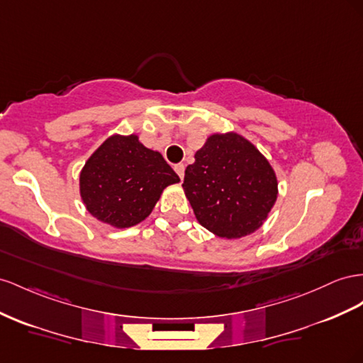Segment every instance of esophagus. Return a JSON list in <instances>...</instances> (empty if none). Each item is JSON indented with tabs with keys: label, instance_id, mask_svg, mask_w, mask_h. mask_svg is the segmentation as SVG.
<instances>
[{
	"label": "esophagus",
	"instance_id": "obj_1",
	"mask_svg": "<svg viewBox=\"0 0 363 363\" xmlns=\"http://www.w3.org/2000/svg\"><path fill=\"white\" fill-rule=\"evenodd\" d=\"M174 171L177 172V175L180 179H183V175H184V164L183 163H177L174 166Z\"/></svg>",
	"mask_w": 363,
	"mask_h": 363
}]
</instances>
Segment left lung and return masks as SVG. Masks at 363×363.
<instances>
[{
    "label": "left lung",
    "mask_w": 363,
    "mask_h": 363,
    "mask_svg": "<svg viewBox=\"0 0 363 363\" xmlns=\"http://www.w3.org/2000/svg\"><path fill=\"white\" fill-rule=\"evenodd\" d=\"M182 186L201 226L228 240L259 229L278 197L267 159L235 133L211 135Z\"/></svg>",
    "instance_id": "1"
}]
</instances>
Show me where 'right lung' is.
I'll list each match as a JSON object with an SVG mask.
<instances>
[{"mask_svg": "<svg viewBox=\"0 0 363 363\" xmlns=\"http://www.w3.org/2000/svg\"><path fill=\"white\" fill-rule=\"evenodd\" d=\"M79 182L82 201L94 218L131 228L148 217L166 186L180 179L160 152L131 134L106 139L86 160Z\"/></svg>", "mask_w": 363, "mask_h": 363, "instance_id": "right-lung-1", "label": "right lung"}]
</instances>
